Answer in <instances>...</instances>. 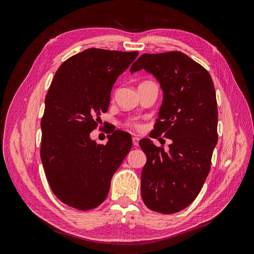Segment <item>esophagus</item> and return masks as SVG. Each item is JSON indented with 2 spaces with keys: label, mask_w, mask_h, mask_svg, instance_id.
I'll return each mask as SVG.
<instances>
[{
  "label": "esophagus",
  "mask_w": 254,
  "mask_h": 254,
  "mask_svg": "<svg viewBox=\"0 0 254 254\" xmlns=\"http://www.w3.org/2000/svg\"><path fill=\"white\" fill-rule=\"evenodd\" d=\"M139 137H137V136H133L132 137V144H133V146H137V145H139Z\"/></svg>",
  "instance_id": "1"
}]
</instances>
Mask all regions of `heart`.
Returning a JSON list of instances; mask_svg holds the SVG:
<instances>
[{
  "mask_svg": "<svg viewBox=\"0 0 254 254\" xmlns=\"http://www.w3.org/2000/svg\"><path fill=\"white\" fill-rule=\"evenodd\" d=\"M130 125H133V126H136V124H135V123H134V122H131V123H130Z\"/></svg>",
  "mask_w": 254,
  "mask_h": 254,
  "instance_id": "obj_1",
  "label": "heart"
}]
</instances>
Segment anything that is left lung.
<instances>
[{
  "mask_svg": "<svg viewBox=\"0 0 254 254\" xmlns=\"http://www.w3.org/2000/svg\"><path fill=\"white\" fill-rule=\"evenodd\" d=\"M152 74L163 91L152 130L172 140L166 152L150 139H142L146 164L141 194L148 209L173 214L195 200L210 172L217 143V102L205 68L181 52L143 54L130 67L133 74Z\"/></svg>",
  "mask_w": 254,
  "mask_h": 254,
  "instance_id": "1",
  "label": "left lung"
}]
</instances>
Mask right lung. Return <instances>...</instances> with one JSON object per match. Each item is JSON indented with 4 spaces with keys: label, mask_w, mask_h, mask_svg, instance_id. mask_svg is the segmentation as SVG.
I'll return each instance as SVG.
<instances>
[{
    "label": "right lung",
    "mask_w": 254,
    "mask_h": 254,
    "mask_svg": "<svg viewBox=\"0 0 254 254\" xmlns=\"http://www.w3.org/2000/svg\"><path fill=\"white\" fill-rule=\"evenodd\" d=\"M137 52L88 49L65 60L54 76L41 121V161L53 193L74 209L104 202L111 179L131 149V135L115 130L106 145L90 133L107 112L115 80Z\"/></svg>",
    "instance_id": "add662e5"
}]
</instances>
